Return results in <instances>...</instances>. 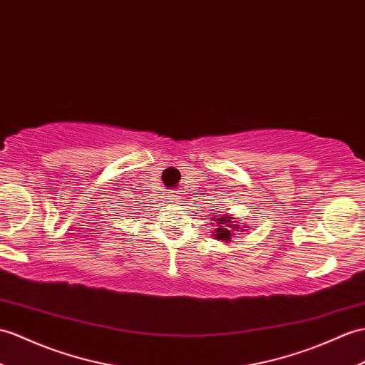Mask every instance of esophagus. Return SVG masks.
Masks as SVG:
<instances>
[{
	"instance_id": "obj_1",
	"label": "esophagus",
	"mask_w": 365,
	"mask_h": 365,
	"mask_svg": "<svg viewBox=\"0 0 365 365\" xmlns=\"http://www.w3.org/2000/svg\"><path fill=\"white\" fill-rule=\"evenodd\" d=\"M169 197H171V199H175V200L179 199V196H177V194H171V196H169Z\"/></svg>"
}]
</instances>
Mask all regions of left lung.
<instances>
[{
	"label": "left lung",
	"instance_id": "obj_1",
	"mask_svg": "<svg viewBox=\"0 0 365 365\" xmlns=\"http://www.w3.org/2000/svg\"><path fill=\"white\" fill-rule=\"evenodd\" d=\"M213 221H217V228H216V240H221V241H230V236L232 232L240 230L238 222L235 221L233 216H222V217H213ZM242 230V228H241Z\"/></svg>",
	"mask_w": 365,
	"mask_h": 365
}]
</instances>
